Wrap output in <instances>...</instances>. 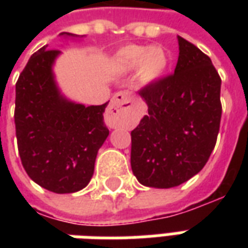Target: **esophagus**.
<instances>
[{"label":"esophagus","mask_w":248,"mask_h":248,"mask_svg":"<svg viewBox=\"0 0 248 248\" xmlns=\"http://www.w3.org/2000/svg\"><path fill=\"white\" fill-rule=\"evenodd\" d=\"M133 106L131 95L129 92H119L114 94L106 111V122L110 127H119L124 124L129 110Z\"/></svg>","instance_id":"34e87169"}]
</instances>
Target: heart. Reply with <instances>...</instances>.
Instances as JSON below:
<instances>
[{
  "mask_svg": "<svg viewBox=\"0 0 248 248\" xmlns=\"http://www.w3.org/2000/svg\"><path fill=\"white\" fill-rule=\"evenodd\" d=\"M170 63V56L163 46L131 45L117 53L114 65L122 71L134 70L140 67V78L142 83L150 85L159 81L166 73Z\"/></svg>",
  "mask_w": 248,
  "mask_h": 248,
  "instance_id": "heart-1",
  "label": "heart"
}]
</instances>
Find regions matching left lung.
<instances>
[{
	"mask_svg": "<svg viewBox=\"0 0 248 248\" xmlns=\"http://www.w3.org/2000/svg\"><path fill=\"white\" fill-rule=\"evenodd\" d=\"M174 74L145 86L147 115L131 131V170L147 187L170 188L202 170L222 117L220 77L203 51L178 35Z\"/></svg>",
	"mask_w": 248,
	"mask_h": 248,
	"instance_id": "obj_1",
	"label": "left lung"
}]
</instances>
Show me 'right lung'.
<instances>
[{"instance_id":"1","label":"right lung","mask_w":248,"mask_h":248,"mask_svg":"<svg viewBox=\"0 0 248 248\" xmlns=\"http://www.w3.org/2000/svg\"><path fill=\"white\" fill-rule=\"evenodd\" d=\"M60 54L46 45L30 57L16 83L14 124L28 175L49 191L70 194L86 187L94 174L108 135L103 122L108 102L85 106L62 95L53 73Z\"/></svg>"}]
</instances>
